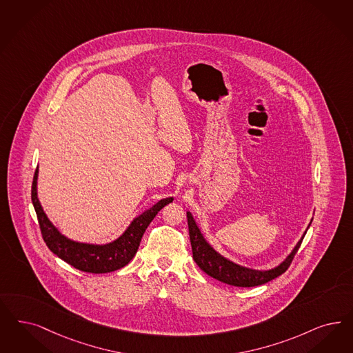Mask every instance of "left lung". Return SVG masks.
Returning a JSON list of instances; mask_svg holds the SVG:
<instances>
[{
    "label": "left lung",
    "mask_w": 353,
    "mask_h": 353,
    "mask_svg": "<svg viewBox=\"0 0 353 353\" xmlns=\"http://www.w3.org/2000/svg\"><path fill=\"white\" fill-rule=\"evenodd\" d=\"M186 216H188L189 236H190L192 250H193V259L198 265V268L205 271L211 278L234 287H256V285L268 283L270 280L275 279L283 272H285L287 268L291 265L293 256L297 253L300 245L303 243L306 231L309 230L313 221V219L310 220L301 239L294 245L291 253L285 256L278 266L266 268V270H258V268H246L243 265H239L231 261L230 258L220 254L219 252L207 241L193 214L190 211H186Z\"/></svg>",
    "instance_id": "8db88e82"
}]
</instances>
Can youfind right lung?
I'll return each mask as SVG.
<instances>
[{"mask_svg":"<svg viewBox=\"0 0 353 353\" xmlns=\"http://www.w3.org/2000/svg\"><path fill=\"white\" fill-rule=\"evenodd\" d=\"M37 177L39 168H37L34 176L31 198L44 241L50 252L61 258L62 261L81 271L92 274L112 272L126 266L135 256L148 224L163 207L173 201V196L158 201L142 214L137 215L128 228L110 243H82L62 234L61 231L49 220L37 196Z\"/></svg>","mask_w":353,"mask_h":353,"instance_id":"add662e5","label":"right lung"}]
</instances>
